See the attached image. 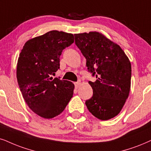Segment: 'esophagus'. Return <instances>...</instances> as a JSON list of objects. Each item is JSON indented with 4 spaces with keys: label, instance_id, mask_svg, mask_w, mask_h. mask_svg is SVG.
<instances>
[{
    "label": "esophagus",
    "instance_id": "1",
    "mask_svg": "<svg viewBox=\"0 0 151 151\" xmlns=\"http://www.w3.org/2000/svg\"><path fill=\"white\" fill-rule=\"evenodd\" d=\"M80 84H81V83H80L79 81L78 82H76V83H74V86H75V88H78L80 86Z\"/></svg>",
    "mask_w": 151,
    "mask_h": 151
}]
</instances>
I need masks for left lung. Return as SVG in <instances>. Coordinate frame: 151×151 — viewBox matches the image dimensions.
Here are the masks:
<instances>
[{
    "label": "left lung",
    "mask_w": 151,
    "mask_h": 151,
    "mask_svg": "<svg viewBox=\"0 0 151 151\" xmlns=\"http://www.w3.org/2000/svg\"><path fill=\"white\" fill-rule=\"evenodd\" d=\"M75 44L86 59V67L95 82L92 98L86 101L88 109L102 121L115 117L128 98L132 68L129 58L119 45L102 33L74 34Z\"/></svg>",
    "instance_id": "obj_1"
}]
</instances>
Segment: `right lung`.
Listing matches in <instances>:
<instances>
[{
    "label": "right lung",
    "instance_id": "1",
    "mask_svg": "<svg viewBox=\"0 0 151 151\" xmlns=\"http://www.w3.org/2000/svg\"><path fill=\"white\" fill-rule=\"evenodd\" d=\"M74 42L71 33L51 30L26 42L19 53L17 78L29 108L44 118L61 114L74 93L71 81L51 77L60 68V56Z\"/></svg>",
    "mask_w": 151,
    "mask_h": 151
}]
</instances>
